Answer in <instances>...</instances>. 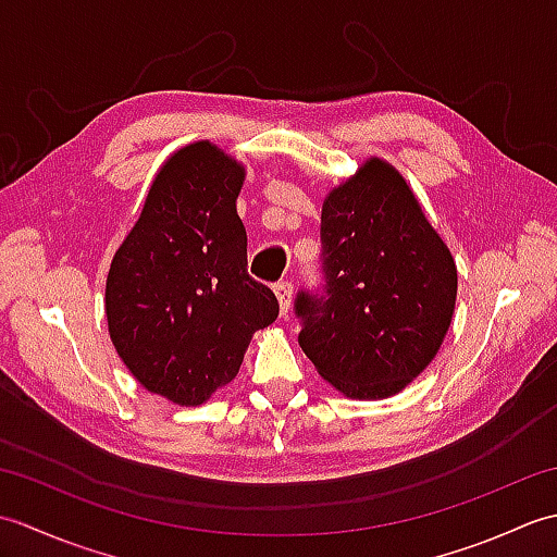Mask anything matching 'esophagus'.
<instances>
[{
  "label": "esophagus",
  "instance_id": "34e87169",
  "mask_svg": "<svg viewBox=\"0 0 557 557\" xmlns=\"http://www.w3.org/2000/svg\"><path fill=\"white\" fill-rule=\"evenodd\" d=\"M275 297H277V301H280L282 315L287 318V313H289V309H292V297H294L292 282H277V285H275Z\"/></svg>",
  "mask_w": 557,
  "mask_h": 557
}]
</instances>
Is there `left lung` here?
Returning a JSON list of instances; mask_svg holds the SVG:
<instances>
[{"instance_id": "obj_1", "label": "left lung", "mask_w": 557, "mask_h": 557, "mask_svg": "<svg viewBox=\"0 0 557 557\" xmlns=\"http://www.w3.org/2000/svg\"><path fill=\"white\" fill-rule=\"evenodd\" d=\"M321 246V289L294 299L304 354L351 399L399 393L453 321V253L401 174L377 158L325 198Z\"/></svg>"}]
</instances>
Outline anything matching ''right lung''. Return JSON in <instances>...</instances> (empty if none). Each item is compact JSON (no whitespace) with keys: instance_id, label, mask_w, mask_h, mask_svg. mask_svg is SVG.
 I'll return each instance as SVG.
<instances>
[{"instance_id":"obj_1","label":"right lung","mask_w":557,"mask_h":557,"mask_svg":"<svg viewBox=\"0 0 557 557\" xmlns=\"http://www.w3.org/2000/svg\"><path fill=\"white\" fill-rule=\"evenodd\" d=\"M242 184V164L208 140L176 150L112 260L104 309L114 349L140 385L176 405H203L227 385L256 330L280 313L246 270Z\"/></svg>"}]
</instances>
